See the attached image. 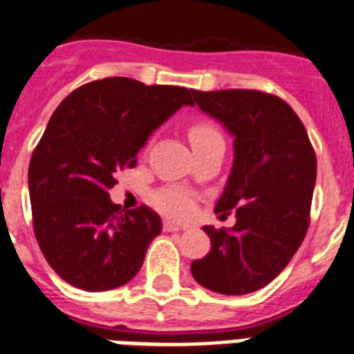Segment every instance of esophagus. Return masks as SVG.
Segmentation results:
<instances>
[{
	"instance_id": "34e87169",
	"label": "esophagus",
	"mask_w": 354,
	"mask_h": 354,
	"mask_svg": "<svg viewBox=\"0 0 354 354\" xmlns=\"http://www.w3.org/2000/svg\"><path fill=\"white\" fill-rule=\"evenodd\" d=\"M163 230L165 232H182V230H185V226L183 224H176V222L172 221H165L163 222Z\"/></svg>"
}]
</instances>
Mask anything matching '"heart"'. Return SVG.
<instances>
[{"label": "heart", "instance_id": "obj_1", "mask_svg": "<svg viewBox=\"0 0 354 354\" xmlns=\"http://www.w3.org/2000/svg\"><path fill=\"white\" fill-rule=\"evenodd\" d=\"M218 136L221 133H218V130L211 122L200 121L189 127V139H191L193 149L194 147H200L205 141H209V139L218 138ZM154 204L163 213L171 216H187L191 209H193V200H191L187 191H183V189H165V191L156 193Z\"/></svg>", "mask_w": 354, "mask_h": 354}]
</instances>
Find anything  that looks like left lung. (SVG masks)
Returning a JSON list of instances; mask_svg holds the SVG:
<instances>
[{
    "label": "left lung",
    "instance_id": "left-lung-1",
    "mask_svg": "<svg viewBox=\"0 0 354 354\" xmlns=\"http://www.w3.org/2000/svg\"><path fill=\"white\" fill-rule=\"evenodd\" d=\"M198 108L233 138V165L215 205L235 226H204L211 252L191 264L200 285L226 296L266 286L305 239L316 183L307 130L283 99L255 90H191Z\"/></svg>",
    "mask_w": 354,
    "mask_h": 354
}]
</instances>
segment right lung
Wrapping results in <instances>:
<instances>
[{
    "label": "right lung",
    "mask_w": 354,
    "mask_h": 354,
    "mask_svg": "<svg viewBox=\"0 0 354 354\" xmlns=\"http://www.w3.org/2000/svg\"><path fill=\"white\" fill-rule=\"evenodd\" d=\"M191 102L187 88L110 77L55 110L30 158L29 194L38 246L66 283L102 292L138 274L161 218L147 205L121 211L108 191L152 132Z\"/></svg>",
    "instance_id": "obj_1"
}]
</instances>
